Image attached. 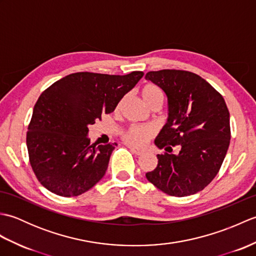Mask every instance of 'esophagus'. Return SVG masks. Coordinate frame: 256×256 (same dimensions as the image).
<instances>
[{"label":"esophagus","instance_id":"1","mask_svg":"<svg viewBox=\"0 0 256 256\" xmlns=\"http://www.w3.org/2000/svg\"><path fill=\"white\" fill-rule=\"evenodd\" d=\"M128 148L131 150L132 153H134L135 155H143L145 153L144 150H140V148H134V146H128Z\"/></svg>","mask_w":256,"mask_h":256}]
</instances>
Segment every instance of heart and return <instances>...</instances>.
Masks as SVG:
<instances>
[{
	"label": "heart",
	"instance_id": "obj_1",
	"mask_svg": "<svg viewBox=\"0 0 256 256\" xmlns=\"http://www.w3.org/2000/svg\"><path fill=\"white\" fill-rule=\"evenodd\" d=\"M140 96H142L144 102L150 106L155 102L162 103V91L154 84H145L142 90H140ZM154 130L150 126H143V125H131L122 134V138L125 142L133 146H144L148 140L154 136Z\"/></svg>",
	"mask_w": 256,
	"mask_h": 256
}]
</instances>
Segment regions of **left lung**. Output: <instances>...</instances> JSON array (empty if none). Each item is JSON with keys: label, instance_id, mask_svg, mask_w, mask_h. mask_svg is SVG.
Here are the masks:
<instances>
[{"label": "left lung", "instance_id": "8db88e82", "mask_svg": "<svg viewBox=\"0 0 256 256\" xmlns=\"http://www.w3.org/2000/svg\"><path fill=\"white\" fill-rule=\"evenodd\" d=\"M146 80L162 89L168 100L167 123L155 140L165 150L158 164L146 172L155 187L174 197H186L214 180L230 145V113L218 91L200 76L186 70L150 72ZM181 148L172 154V146Z\"/></svg>", "mask_w": 256, "mask_h": 256}]
</instances>
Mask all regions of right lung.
I'll return each mask as SVG.
<instances>
[{"mask_svg":"<svg viewBox=\"0 0 256 256\" xmlns=\"http://www.w3.org/2000/svg\"><path fill=\"white\" fill-rule=\"evenodd\" d=\"M143 74L76 72L42 92L26 135L30 166L42 186L74 197L101 180L116 144H90L88 126L113 112Z\"/></svg>","mask_w":256,"mask_h":256,"instance_id":"obj_1","label":"right lung"}]
</instances>
